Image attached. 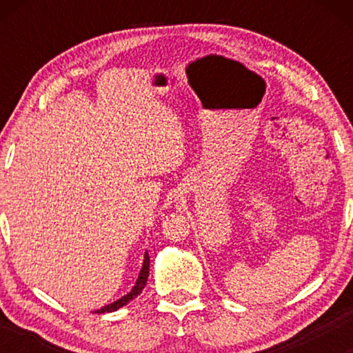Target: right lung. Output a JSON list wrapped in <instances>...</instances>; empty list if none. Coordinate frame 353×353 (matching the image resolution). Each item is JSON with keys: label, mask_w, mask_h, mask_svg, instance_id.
Wrapping results in <instances>:
<instances>
[{"label": "right lung", "mask_w": 353, "mask_h": 353, "mask_svg": "<svg viewBox=\"0 0 353 353\" xmlns=\"http://www.w3.org/2000/svg\"><path fill=\"white\" fill-rule=\"evenodd\" d=\"M148 277H149V255L148 252H145V259H143V265H141V270L139 272V279H137L135 285L132 286V290H130L128 294H124L123 297L117 299L115 302L109 303V305H104L103 308L99 310H94V313L101 314V313H112V312H117L118 308H121L124 305H128L130 301H134V299L140 294L143 291V288L146 286L148 282Z\"/></svg>", "instance_id": "add662e5"}]
</instances>
